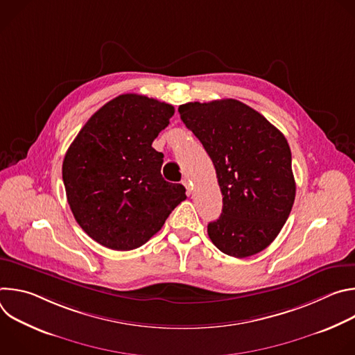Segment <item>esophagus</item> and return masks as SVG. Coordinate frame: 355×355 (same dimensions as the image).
I'll use <instances>...</instances> for the list:
<instances>
[{"label": "esophagus", "mask_w": 355, "mask_h": 355, "mask_svg": "<svg viewBox=\"0 0 355 355\" xmlns=\"http://www.w3.org/2000/svg\"><path fill=\"white\" fill-rule=\"evenodd\" d=\"M181 182H182V185L185 187L187 193H191V184H189V180H188V178H184Z\"/></svg>", "instance_id": "34e87169"}]
</instances>
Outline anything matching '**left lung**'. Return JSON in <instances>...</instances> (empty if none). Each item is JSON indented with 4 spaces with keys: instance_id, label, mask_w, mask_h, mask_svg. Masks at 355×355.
Here are the masks:
<instances>
[{
    "instance_id": "8db88e82",
    "label": "left lung",
    "mask_w": 355,
    "mask_h": 355,
    "mask_svg": "<svg viewBox=\"0 0 355 355\" xmlns=\"http://www.w3.org/2000/svg\"><path fill=\"white\" fill-rule=\"evenodd\" d=\"M178 112L209 155L223 195L222 215L208 225L209 239L227 256L257 254L278 236L295 200L285 136L232 98L188 103Z\"/></svg>"
}]
</instances>
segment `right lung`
<instances>
[{
    "mask_svg": "<svg viewBox=\"0 0 355 355\" xmlns=\"http://www.w3.org/2000/svg\"><path fill=\"white\" fill-rule=\"evenodd\" d=\"M173 115L170 104L122 94L98 110L70 144L63 160L67 200L96 243L137 248L187 198L181 184L162 177L164 155L151 147Z\"/></svg>",
    "mask_w": 355,
    "mask_h": 355,
    "instance_id": "1",
    "label": "right lung"
}]
</instances>
